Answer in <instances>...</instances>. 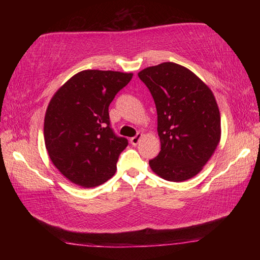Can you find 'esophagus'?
<instances>
[{"label":"esophagus","mask_w":260,"mask_h":260,"mask_svg":"<svg viewBox=\"0 0 260 260\" xmlns=\"http://www.w3.org/2000/svg\"><path fill=\"white\" fill-rule=\"evenodd\" d=\"M142 136H143L142 134H141V133H138V134H136L135 136H133V138L131 139V143L133 144V146H136V144H138V143L140 142V140L142 139Z\"/></svg>","instance_id":"34e87169"}]
</instances>
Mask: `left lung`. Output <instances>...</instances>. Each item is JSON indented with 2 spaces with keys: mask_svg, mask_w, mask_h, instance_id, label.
Masks as SVG:
<instances>
[{
  "mask_svg": "<svg viewBox=\"0 0 260 260\" xmlns=\"http://www.w3.org/2000/svg\"><path fill=\"white\" fill-rule=\"evenodd\" d=\"M157 109L160 151L149 161L167 181L182 182L199 174L221 138L220 112L212 90L182 65L165 61L138 73Z\"/></svg>",
  "mask_w": 260,
  "mask_h": 260,
  "instance_id": "left-lung-1",
  "label": "left lung"
}]
</instances>
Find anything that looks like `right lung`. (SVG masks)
<instances>
[{
    "mask_svg": "<svg viewBox=\"0 0 260 260\" xmlns=\"http://www.w3.org/2000/svg\"><path fill=\"white\" fill-rule=\"evenodd\" d=\"M133 73L85 70L56 91L48 104L43 135L52 164L72 183L93 188L107 182L128 144L110 127L109 105Z\"/></svg>",
    "mask_w": 260,
    "mask_h": 260,
    "instance_id": "1",
    "label": "right lung"
}]
</instances>
